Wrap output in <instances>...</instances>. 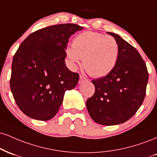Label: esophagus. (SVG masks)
Listing matches in <instances>:
<instances>
[{
    "mask_svg": "<svg viewBox=\"0 0 157 157\" xmlns=\"http://www.w3.org/2000/svg\"><path fill=\"white\" fill-rule=\"evenodd\" d=\"M88 80V79H86V77L82 76V75H80V80H79V84H82L83 82H86V81Z\"/></svg>",
    "mask_w": 157,
    "mask_h": 157,
    "instance_id": "esophagus-1",
    "label": "esophagus"
}]
</instances>
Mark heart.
<instances>
[{"label": "heart", "mask_w": 157, "mask_h": 157, "mask_svg": "<svg viewBox=\"0 0 157 157\" xmlns=\"http://www.w3.org/2000/svg\"><path fill=\"white\" fill-rule=\"evenodd\" d=\"M119 47L113 36L97 32L86 31L73 40L72 48L67 50L73 66L83 59L86 71L94 77H101L113 70L118 61Z\"/></svg>", "instance_id": "b5f03b06"}]
</instances>
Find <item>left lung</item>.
Masks as SVG:
<instances>
[{"instance_id":"obj_1","label":"left lung","mask_w":157,"mask_h":157,"mask_svg":"<svg viewBox=\"0 0 157 157\" xmlns=\"http://www.w3.org/2000/svg\"><path fill=\"white\" fill-rule=\"evenodd\" d=\"M119 47L117 63L105 77L92 80L95 92L86 101L90 118L105 126L123 124L132 117L145 99L148 73L136 49L116 33Z\"/></svg>"}]
</instances>
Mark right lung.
Listing matches in <instances>:
<instances>
[{
  "mask_svg": "<svg viewBox=\"0 0 157 157\" xmlns=\"http://www.w3.org/2000/svg\"><path fill=\"white\" fill-rule=\"evenodd\" d=\"M82 28L71 23L49 26L31 33L20 45L13 58L10 88L27 116L50 120L66 90L77 86L79 75L66 66V49L69 37Z\"/></svg>",
  "mask_w": 157,
  "mask_h": 157,
  "instance_id": "right-lung-1",
  "label": "right lung"
}]
</instances>
